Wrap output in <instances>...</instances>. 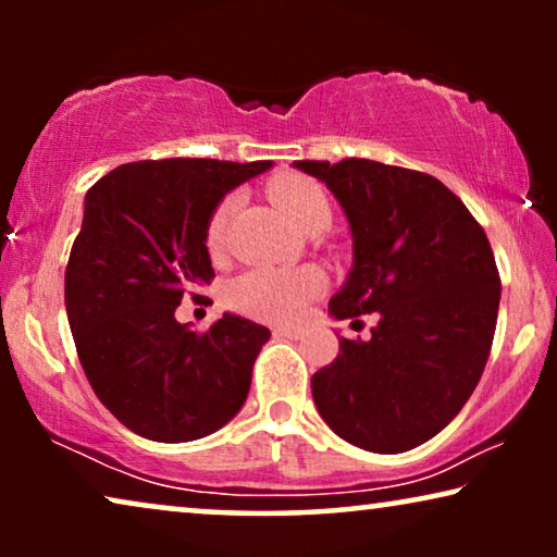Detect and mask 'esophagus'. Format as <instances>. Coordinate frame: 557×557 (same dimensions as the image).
I'll list each match as a JSON object with an SVG mask.
<instances>
[{"mask_svg":"<svg viewBox=\"0 0 557 557\" xmlns=\"http://www.w3.org/2000/svg\"><path fill=\"white\" fill-rule=\"evenodd\" d=\"M273 334H276V337H284V339H301L304 330L301 326H273Z\"/></svg>","mask_w":557,"mask_h":557,"instance_id":"34e87169","label":"esophagus"}]
</instances>
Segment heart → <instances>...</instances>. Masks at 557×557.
<instances>
[{
  "instance_id": "1",
  "label": "heart",
  "mask_w": 557,
  "mask_h": 557,
  "mask_svg": "<svg viewBox=\"0 0 557 557\" xmlns=\"http://www.w3.org/2000/svg\"><path fill=\"white\" fill-rule=\"evenodd\" d=\"M269 193L273 202L284 210V215L299 227L309 231L319 220H330V200L324 189L314 180L301 177V174H284L273 180ZM235 210V197H225L223 202L212 210L205 231V243L212 256L220 253L225 240L227 220ZM326 284L322 269L317 265H296V269H253L246 271L227 286V301L233 309L256 319H284L299 317L304 307L322 294Z\"/></svg>"
}]
</instances>
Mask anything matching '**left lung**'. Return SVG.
I'll use <instances>...</instances> for the list:
<instances>
[{"instance_id": "8db88e82", "label": "left lung", "mask_w": 557, "mask_h": 557, "mask_svg": "<svg viewBox=\"0 0 557 557\" xmlns=\"http://www.w3.org/2000/svg\"><path fill=\"white\" fill-rule=\"evenodd\" d=\"M294 166L330 187L352 233L330 314L380 317L370 339L339 337L314 372L319 416L364 451H410L454 421L484 372L502 294L490 240L431 174L370 159Z\"/></svg>"}]
</instances>
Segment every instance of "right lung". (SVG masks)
Returning a JSON list of instances; mask_svg holds the SVG:
<instances>
[{
  "mask_svg": "<svg viewBox=\"0 0 557 557\" xmlns=\"http://www.w3.org/2000/svg\"><path fill=\"white\" fill-rule=\"evenodd\" d=\"M271 166L132 162L86 193L65 269L67 322L90 387L128 431L185 444L223 429L246 403L271 332L223 314L200 334L174 309L215 276L205 246L212 210Z\"/></svg>",
  "mask_w": 557,
  "mask_h": 557,
  "instance_id": "add662e5",
  "label": "right lung"
}]
</instances>
